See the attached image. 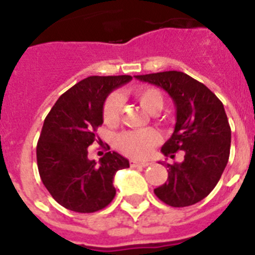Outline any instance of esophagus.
I'll list each match as a JSON object with an SVG mask.
<instances>
[{
    "label": "esophagus",
    "mask_w": 255,
    "mask_h": 255,
    "mask_svg": "<svg viewBox=\"0 0 255 255\" xmlns=\"http://www.w3.org/2000/svg\"><path fill=\"white\" fill-rule=\"evenodd\" d=\"M149 164H150V162H147V161L138 162V161H134V159H131V161H130V166H131V167H148Z\"/></svg>",
    "instance_id": "34e87169"
}]
</instances>
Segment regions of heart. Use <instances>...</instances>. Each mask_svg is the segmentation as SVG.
<instances>
[{
    "label": "heart",
    "mask_w": 255,
    "mask_h": 255,
    "mask_svg": "<svg viewBox=\"0 0 255 255\" xmlns=\"http://www.w3.org/2000/svg\"><path fill=\"white\" fill-rule=\"evenodd\" d=\"M134 97L140 103L141 107L149 114L161 111L163 107V96L155 88L139 87L132 91ZM120 96L111 94L106 98L103 103L102 116L103 121L107 125H115L119 121L121 114ZM161 140V136L154 129L143 130H128L116 136V147L124 154L129 155L131 158L143 159L152 153L153 148Z\"/></svg>",
    "instance_id": "heart-1"
}]
</instances>
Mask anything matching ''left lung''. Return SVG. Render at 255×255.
<instances>
[{
    "mask_svg": "<svg viewBox=\"0 0 255 255\" xmlns=\"http://www.w3.org/2000/svg\"><path fill=\"white\" fill-rule=\"evenodd\" d=\"M135 78L170 94L176 125L161 152L171 158L177 150L185 153L181 163H166L167 182L155 188L154 194L171 207L193 206L215 189L229 161L231 129L224 105L206 85L181 71Z\"/></svg>",
    "mask_w": 255,
    "mask_h": 255,
    "instance_id": "1",
    "label": "left lung"
}]
</instances>
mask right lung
<instances>
[{
  "mask_svg": "<svg viewBox=\"0 0 255 255\" xmlns=\"http://www.w3.org/2000/svg\"><path fill=\"white\" fill-rule=\"evenodd\" d=\"M130 75L89 76L57 100L44 120L37 144L40 179L52 198L70 211H101L116 195L114 176L129 167L117 152L100 162L88 158V147L97 140L103 124V103L114 89L131 80Z\"/></svg>",
  "mask_w": 255,
  "mask_h": 255,
  "instance_id": "add662e5",
  "label": "right lung"
}]
</instances>
